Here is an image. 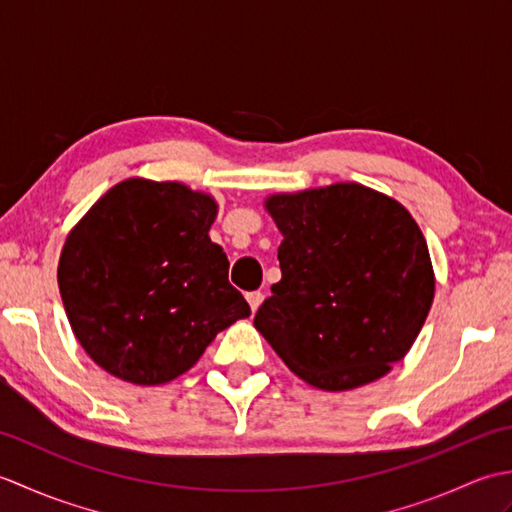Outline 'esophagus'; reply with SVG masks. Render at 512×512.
I'll return each mask as SVG.
<instances>
[{
    "mask_svg": "<svg viewBox=\"0 0 512 512\" xmlns=\"http://www.w3.org/2000/svg\"><path fill=\"white\" fill-rule=\"evenodd\" d=\"M246 301H248V306H250V310L253 312H257V308L262 306V301H264V295L259 290H253V292H246Z\"/></svg>",
    "mask_w": 512,
    "mask_h": 512,
    "instance_id": "esophagus-1",
    "label": "esophagus"
}]
</instances>
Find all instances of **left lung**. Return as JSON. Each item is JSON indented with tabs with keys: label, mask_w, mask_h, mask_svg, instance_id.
Wrapping results in <instances>:
<instances>
[{
	"label": "left lung",
	"mask_w": 512,
	"mask_h": 512,
	"mask_svg": "<svg viewBox=\"0 0 512 512\" xmlns=\"http://www.w3.org/2000/svg\"><path fill=\"white\" fill-rule=\"evenodd\" d=\"M264 206L284 242L281 281L255 314L259 334L317 389L383 378L411 350L436 295L416 220L358 182L275 193Z\"/></svg>",
	"instance_id": "obj_1"
}]
</instances>
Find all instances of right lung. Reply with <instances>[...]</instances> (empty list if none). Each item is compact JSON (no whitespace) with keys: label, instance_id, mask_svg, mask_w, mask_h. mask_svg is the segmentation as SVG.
<instances>
[{"label":"right lung","instance_id":"right-lung-1","mask_svg":"<svg viewBox=\"0 0 512 512\" xmlns=\"http://www.w3.org/2000/svg\"><path fill=\"white\" fill-rule=\"evenodd\" d=\"M213 195L182 182L127 178L65 237L59 292L92 361L134 385H162L200 361L250 308L211 242Z\"/></svg>","mask_w":512,"mask_h":512}]
</instances>
